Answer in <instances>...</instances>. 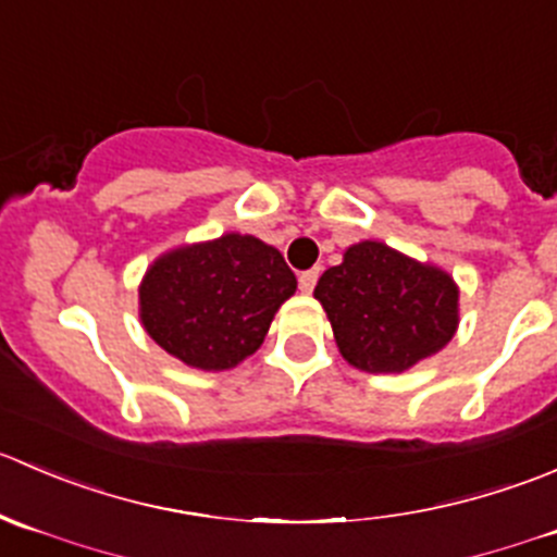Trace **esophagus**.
Masks as SVG:
<instances>
[{
    "label": "esophagus",
    "mask_w": 557,
    "mask_h": 557,
    "mask_svg": "<svg viewBox=\"0 0 557 557\" xmlns=\"http://www.w3.org/2000/svg\"><path fill=\"white\" fill-rule=\"evenodd\" d=\"M317 278H319V268H313V271H306L300 273V292H306V295H311L313 286H317Z\"/></svg>",
    "instance_id": "1"
}]
</instances>
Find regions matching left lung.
Masks as SVG:
<instances>
[{"label":"left lung","mask_w":557,"mask_h":557,"mask_svg":"<svg viewBox=\"0 0 557 557\" xmlns=\"http://www.w3.org/2000/svg\"><path fill=\"white\" fill-rule=\"evenodd\" d=\"M313 297L344 360L368 373L409 371L458 330L453 276L379 240L349 246L344 262L322 273Z\"/></svg>","instance_id":"8db88e82"}]
</instances>
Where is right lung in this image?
Segmentation results:
<instances>
[{
    "instance_id": "right-lung-1",
    "label": "right lung",
    "mask_w": 557,
    "mask_h": 557,
    "mask_svg": "<svg viewBox=\"0 0 557 557\" xmlns=\"http://www.w3.org/2000/svg\"><path fill=\"white\" fill-rule=\"evenodd\" d=\"M295 289L278 249L227 233L159 257L140 284V319L168 355L200 371H227L260 349Z\"/></svg>"
}]
</instances>
